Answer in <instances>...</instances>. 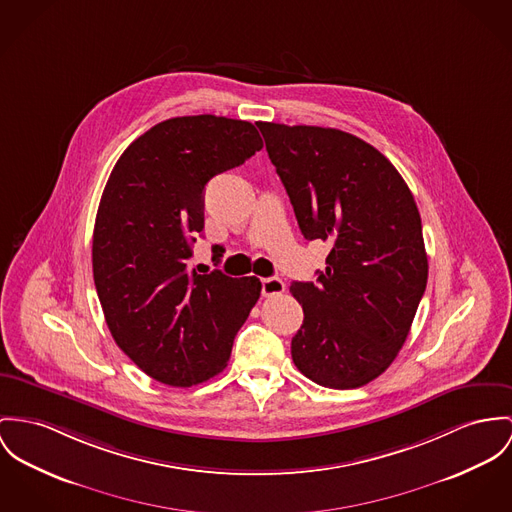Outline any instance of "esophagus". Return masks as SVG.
<instances>
[{
  "mask_svg": "<svg viewBox=\"0 0 512 512\" xmlns=\"http://www.w3.org/2000/svg\"><path fill=\"white\" fill-rule=\"evenodd\" d=\"M284 282L280 280V278H276V276H271V278H263L261 280V294L265 296V298H271V296H278V294H282L284 292Z\"/></svg>",
  "mask_w": 512,
  "mask_h": 512,
  "instance_id": "1",
  "label": "esophagus"
}]
</instances>
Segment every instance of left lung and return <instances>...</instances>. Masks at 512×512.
Masks as SVG:
<instances>
[{
	"instance_id": "left-lung-1",
	"label": "left lung",
	"mask_w": 512,
	"mask_h": 512,
	"mask_svg": "<svg viewBox=\"0 0 512 512\" xmlns=\"http://www.w3.org/2000/svg\"><path fill=\"white\" fill-rule=\"evenodd\" d=\"M306 239L331 243L315 282H292L304 323L292 360L315 384L360 388L403 347L427 288L421 216L390 159L349 132L257 124Z\"/></svg>"
}]
</instances>
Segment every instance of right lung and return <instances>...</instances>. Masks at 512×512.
<instances>
[{
	"label": "right lung",
	"instance_id": "right-lung-1",
	"mask_svg": "<svg viewBox=\"0 0 512 512\" xmlns=\"http://www.w3.org/2000/svg\"><path fill=\"white\" fill-rule=\"evenodd\" d=\"M261 148L247 120L169 118L124 150L105 185L93 230L97 296L122 353L161 384L191 388L220 374L261 296L255 276L189 271L204 187Z\"/></svg>",
	"mask_w": 512,
	"mask_h": 512
}]
</instances>
